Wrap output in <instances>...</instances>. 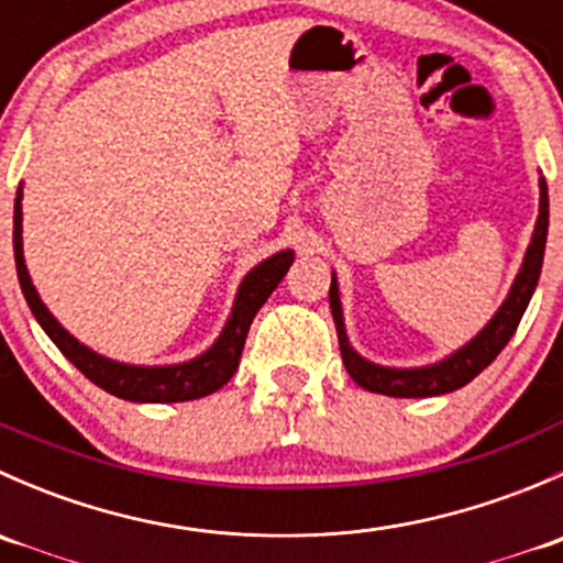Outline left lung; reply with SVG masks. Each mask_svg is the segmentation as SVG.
<instances>
[{
	"label": "left lung",
	"mask_w": 563,
	"mask_h": 563,
	"mask_svg": "<svg viewBox=\"0 0 563 563\" xmlns=\"http://www.w3.org/2000/svg\"><path fill=\"white\" fill-rule=\"evenodd\" d=\"M548 185H544V179H539L537 229H533L531 245H528L523 266H520V275L515 277L507 302L501 305V310L493 316V321L487 323L468 345H463V349L455 351L450 360L439 362V365L413 367V371H395V367H378L373 365V362L362 360V356L349 345V338H345L338 283H334L332 277V286H329V308H332L334 327H338L340 354H343V365L345 371H349V376L354 378L362 389L389 397L446 395V391H455L460 387H465L468 382H474V378L501 354L504 345L512 340L515 329H518L520 318H523L528 302H531L539 272H542L544 242H548Z\"/></svg>",
	"instance_id": "left-lung-1"
}]
</instances>
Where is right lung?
<instances>
[{"instance_id":"obj_1","label":"right lung","mask_w":563,"mask_h":563,"mask_svg":"<svg viewBox=\"0 0 563 563\" xmlns=\"http://www.w3.org/2000/svg\"><path fill=\"white\" fill-rule=\"evenodd\" d=\"M13 250H15V269H19L21 291H24L26 305L35 313L37 323L45 329L56 349L84 373L92 384L100 389L111 391V395L122 397V400L133 402H181V400H196V397L212 395L229 382L240 367L242 349H245V338L250 332L255 313L261 305L269 299L275 291L277 283L294 264L291 250L272 255L264 264L255 266L253 272L242 280L240 294H236L234 310H231L229 323H225L223 334L218 343L201 354L198 360L185 362V365H168V367H135L122 365V362H111L106 356L95 354L87 345L78 343L73 334H67L59 327L54 316L48 313L43 302H40L35 286L30 280V272L24 264V247H21V190L15 196V212H13Z\"/></svg>"}]
</instances>
